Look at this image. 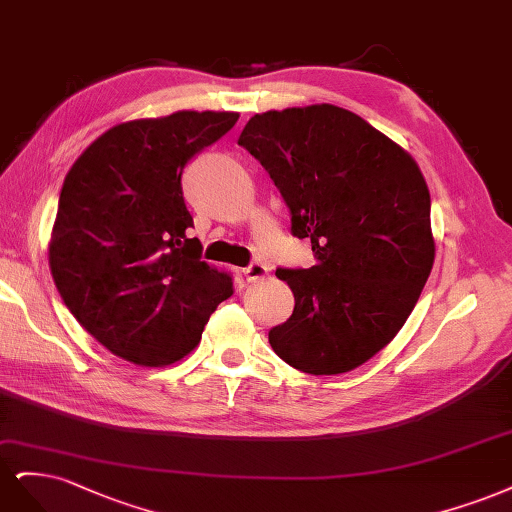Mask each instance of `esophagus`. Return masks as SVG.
I'll return each mask as SVG.
<instances>
[{"label": "esophagus", "mask_w": 512, "mask_h": 512, "mask_svg": "<svg viewBox=\"0 0 512 512\" xmlns=\"http://www.w3.org/2000/svg\"><path fill=\"white\" fill-rule=\"evenodd\" d=\"M242 272H244V278L249 280V283H257V280L268 276V268L263 266V263H259V261L249 263V266H246Z\"/></svg>", "instance_id": "1"}]
</instances>
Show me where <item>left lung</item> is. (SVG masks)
Here are the masks:
<instances>
[{
    "label": "left lung",
    "mask_w": 512,
    "mask_h": 512,
    "mask_svg": "<svg viewBox=\"0 0 512 512\" xmlns=\"http://www.w3.org/2000/svg\"><path fill=\"white\" fill-rule=\"evenodd\" d=\"M240 146L274 180L291 234L317 263L278 268L293 315L270 329L274 353L306 374L366 364L400 332L434 266L430 191L402 146L332 104L255 114Z\"/></svg>",
    "instance_id": "obj_1"
}]
</instances>
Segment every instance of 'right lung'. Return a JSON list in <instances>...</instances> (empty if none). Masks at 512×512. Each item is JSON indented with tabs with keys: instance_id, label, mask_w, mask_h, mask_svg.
I'll list each match as a JSON object with an SVG mask.
<instances>
[{
	"instance_id": "right-lung-1",
	"label": "right lung",
	"mask_w": 512,
	"mask_h": 512,
	"mask_svg": "<svg viewBox=\"0 0 512 512\" xmlns=\"http://www.w3.org/2000/svg\"><path fill=\"white\" fill-rule=\"evenodd\" d=\"M238 117L180 110L114 125L63 180L48 244L53 280L76 321L131 364L161 368L189 355L234 293L232 276L187 238L180 176Z\"/></svg>"
}]
</instances>
